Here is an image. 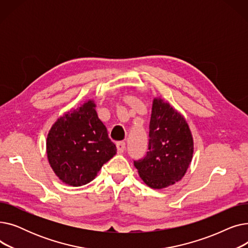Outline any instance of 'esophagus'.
<instances>
[{"mask_svg":"<svg viewBox=\"0 0 248 248\" xmlns=\"http://www.w3.org/2000/svg\"><path fill=\"white\" fill-rule=\"evenodd\" d=\"M116 149L119 153H123L125 150V142L124 141L116 142Z\"/></svg>","mask_w":248,"mask_h":248,"instance_id":"obj_1","label":"esophagus"}]
</instances>
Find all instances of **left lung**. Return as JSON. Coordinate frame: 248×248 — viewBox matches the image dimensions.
Here are the masks:
<instances>
[{
    "mask_svg": "<svg viewBox=\"0 0 248 248\" xmlns=\"http://www.w3.org/2000/svg\"><path fill=\"white\" fill-rule=\"evenodd\" d=\"M193 139L188 124L161 98L153 102L148 152L134 165L145 183L154 189L173 185L187 171L193 155Z\"/></svg>",
    "mask_w": 248,
    "mask_h": 248,
    "instance_id": "left-lung-1",
    "label": "left lung"
}]
</instances>
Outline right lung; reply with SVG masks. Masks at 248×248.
<instances>
[{"label": "right lung", "mask_w": 248, "mask_h": 248, "mask_svg": "<svg viewBox=\"0 0 248 248\" xmlns=\"http://www.w3.org/2000/svg\"><path fill=\"white\" fill-rule=\"evenodd\" d=\"M94 108L93 101L88 100L59 117L47 137L50 166L70 186H82L93 181L102 165L116 153Z\"/></svg>", "instance_id": "add662e5"}]
</instances>
